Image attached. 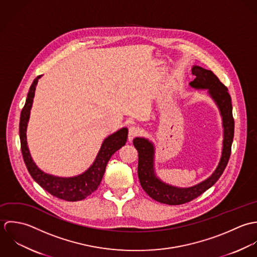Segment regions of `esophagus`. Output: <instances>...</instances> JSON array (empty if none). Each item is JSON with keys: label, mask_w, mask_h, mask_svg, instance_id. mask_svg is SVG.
Wrapping results in <instances>:
<instances>
[{"label": "esophagus", "mask_w": 257, "mask_h": 257, "mask_svg": "<svg viewBox=\"0 0 257 257\" xmlns=\"http://www.w3.org/2000/svg\"><path fill=\"white\" fill-rule=\"evenodd\" d=\"M139 129L136 126H131L129 128V132H128V139L129 141H132L138 134H139Z\"/></svg>", "instance_id": "1"}]
</instances>
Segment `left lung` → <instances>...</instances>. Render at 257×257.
<instances>
[{"label": "left lung", "instance_id": "obj_1", "mask_svg": "<svg viewBox=\"0 0 257 257\" xmlns=\"http://www.w3.org/2000/svg\"><path fill=\"white\" fill-rule=\"evenodd\" d=\"M192 73L196 78L189 84L197 90H207L208 96L219 110L222 121L223 140L219 162L213 173L203 182L188 188H180L162 181L155 170V145L145 137H136L133 144L138 151V178L143 190L155 201L166 205H183L193 201L212 187L222 175L230 157L234 134L231 98L227 88L211 70L194 65Z\"/></svg>", "mask_w": 257, "mask_h": 257}]
</instances>
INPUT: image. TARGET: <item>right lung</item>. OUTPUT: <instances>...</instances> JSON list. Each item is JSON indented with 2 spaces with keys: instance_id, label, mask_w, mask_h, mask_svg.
<instances>
[{
  "instance_id": "add662e5",
  "label": "right lung",
  "mask_w": 257,
  "mask_h": 257,
  "mask_svg": "<svg viewBox=\"0 0 257 257\" xmlns=\"http://www.w3.org/2000/svg\"><path fill=\"white\" fill-rule=\"evenodd\" d=\"M42 75L38 76L33 81L26 104L21 113L20 139L23 158L33 179L53 197L67 202L81 201L96 191L100 185L106 165L111 156L127 142L128 129L123 127L106 137L94 162L83 173L73 177H58L45 173L34 162L27 142V128L31 116V109L34 102L36 87Z\"/></svg>"
}]
</instances>
